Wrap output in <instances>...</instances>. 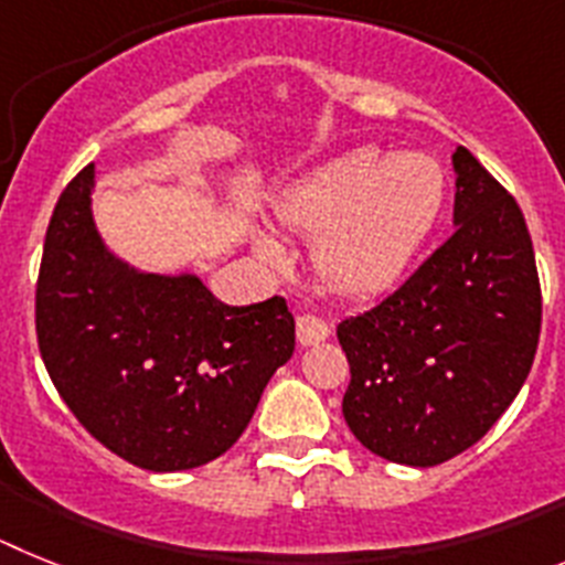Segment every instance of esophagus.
Instances as JSON below:
<instances>
[{
	"instance_id": "esophagus-1",
	"label": "esophagus",
	"mask_w": 565,
	"mask_h": 565,
	"mask_svg": "<svg viewBox=\"0 0 565 565\" xmlns=\"http://www.w3.org/2000/svg\"><path fill=\"white\" fill-rule=\"evenodd\" d=\"M296 327H298V343H301V347H316V343L330 338V327H327V321L318 316H298Z\"/></svg>"
}]
</instances>
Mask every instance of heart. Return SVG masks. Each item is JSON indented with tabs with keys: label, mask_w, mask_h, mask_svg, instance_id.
<instances>
[{
	"label": "heart",
	"mask_w": 565,
	"mask_h": 565,
	"mask_svg": "<svg viewBox=\"0 0 565 565\" xmlns=\"http://www.w3.org/2000/svg\"><path fill=\"white\" fill-rule=\"evenodd\" d=\"M446 175L431 156L377 150L335 159L289 190L276 215L312 238V267L343 298H370L404 276L438 224ZM255 249L278 258V244L255 235Z\"/></svg>",
	"instance_id": "heart-1"
}]
</instances>
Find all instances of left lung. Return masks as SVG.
<instances>
[{"label":"left lung","instance_id":"1","mask_svg":"<svg viewBox=\"0 0 565 565\" xmlns=\"http://www.w3.org/2000/svg\"><path fill=\"white\" fill-rule=\"evenodd\" d=\"M455 233L395 292L338 323L350 386L343 420L404 466L478 444L518 398L541 338L526 218L466 147L452 153Z\"/></svg>","mask_w":565,"mask_h":565}]
</instances>
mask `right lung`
<instances>
[{
	"mask_svg": "<svg viewBox=\"0 0 565 565\" xmlns=\"http://www.w3.org/2000/svg\"><path fill=\"white\" fill-rule=\"evenodd\" d=\"M96 167L58 195L36 284L39 352L78 424L147 472H184L242 438L296 350L281 296L227 307L199 276L130 267L93 222Z\"/></svg>",
	"mask_w": 565,
	"mask_h": 565,
	"instance_id": "right-lung-1",
	"label": "right lung"
}]
</instances>
